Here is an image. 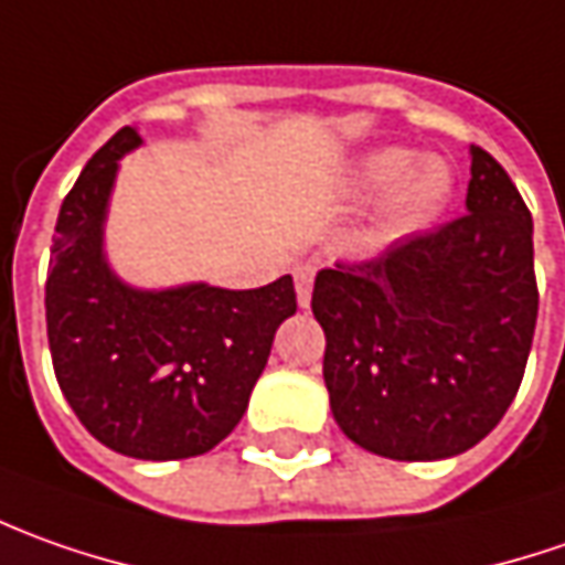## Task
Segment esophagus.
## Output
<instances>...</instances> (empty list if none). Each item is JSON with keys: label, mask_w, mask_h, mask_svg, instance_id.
Returning a JSON list of instances; mask_svg holds the SVG:
<instances>
[{"label": "esophagus", "mask_w": 565, "mask_h": 565, "mask_svg": "<svg viewBox=\"0 0 565 565\" xmlns=\"http://www.w3.org/2000/svg\"><path fill=\"white\" fill-rule=\"evenodd\" d=\"M312 278H316V271L309 268V265H300L297 271H294V284H297V302H300L302 309L309 306L312 300Z\"/></svg>", "instance_id": "34e87169"}]
</instances>
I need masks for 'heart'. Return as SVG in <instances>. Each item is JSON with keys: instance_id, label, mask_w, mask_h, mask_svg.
Here are the masks:
<instances>
[{"instance_id": "1", "label": "heart", "mask_w": 565, "mask_h": 565, "mask_svg": "<svg viewBox=\"0 0 565 565\" xmlns=\"http://www.w3.org/2000/svg\"><path fill=\"white\" fill-rule=\"evenodd\" d=\"M347 190L356 200L387 193V227L409 231L431 222L450 200V171L438 159H418L416 152L384 147L362 156L347 178Z\"/></svg>"}]
</instances>
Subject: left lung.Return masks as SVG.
Masks as SVG:
<instances>
[{"instance_id":"1","label":"left lung","mask_w":565,"mask_h":565,"mask_svg":"<svg viewBox=\"0 0 565 565\" xmlns=\"http://www.w3.org/2000/svg\"><path fill=\"white\" fill-rule=\"evenodd\" d=\"M469 152L466 215L316 275L331 413L379 457L476 447L525 375L537 321L532 212L491 152Z\"/></svg>"}]
</instances>
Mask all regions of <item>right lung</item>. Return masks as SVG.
I'll use <instances>...</instances> for the list:
<instances>
[{
    "label": "right lung",
    "mask_w": 565,
    "mask_h": 565,
    "mask_svg": "<svg viewBox=\"0 0 565 565\" xmlns=\"http://www.w3.org/2000/svg\"><path fill=\"white\" fill-rule=\"evenodd\" d=\"M140 143L121 127L62 203L46 281L52 369L74 416L108 450L200 457L244 418L297 294L290 275L256 290L121 281L103 253V224L118 159Z\"/></svg>",
    "instance_id": "obj_1"
}]
</instances>
